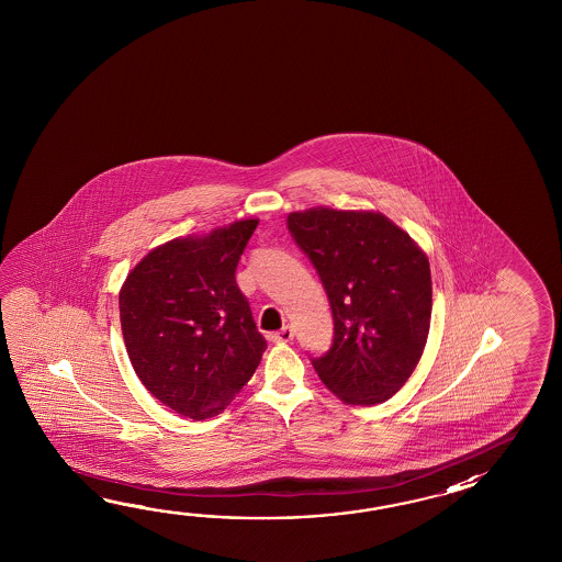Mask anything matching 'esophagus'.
Listing matches in <instances>:
<instances>
[{
  "label": "esophagus",
  "instance_id": "34e87169",
  "mask_svg": "<svg viewBox=\"0 0 562 562\" xmlns=\"http://www.w3.org/2000/svg\"><path fill=\"white\" fill-rule=\"evenodd\" d=\"M271 337H273V341H277V344H286V341L293 339V329H291L289 325H285V327H281V329L271 335Z\"/></svg>",
  "mask_w": 562,
  "mask_h": 562
}]
</instances>
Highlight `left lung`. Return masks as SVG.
<instances>
[{
    "label": "left lung",
    "instance_id": "1",
    "mask_svg": "<svg viewBox=\"0 0 562 562\" xmlns=\"http://www.w3.org/2000/svg\"><path fill=\"white\" fill-rule=\"evenodd\" d=\"M286 227L322 277L334 313V346L313 368L346 404H382L414 373L428 341L426 252L373 211L313 206L286 216Z\"/></svg>",
    "mask_w": 562,
    "mask_h": 562
}]
</instances>
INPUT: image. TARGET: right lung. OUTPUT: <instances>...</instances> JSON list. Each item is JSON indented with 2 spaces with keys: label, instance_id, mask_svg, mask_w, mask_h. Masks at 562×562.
Masks as SVG:
<instances>
[{
  "label": "right lung",
  "instance_id": "add662e5",
  "mask_svg": "<svg viewBox=\"0 0 562 562\" xmlns=\"http://www.w3.org/2000/svg\"><path fill=\"white\" fill-rule=\"evenodd\" d=\"M259 218L168 240L120 289V325L132 368L165 406L213 418L251 380L267 341L235 271Z\"/></svg>",
  "mask_w": 562,
  "mask_h": 562
}]
</instances>
